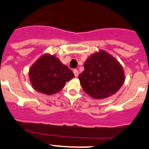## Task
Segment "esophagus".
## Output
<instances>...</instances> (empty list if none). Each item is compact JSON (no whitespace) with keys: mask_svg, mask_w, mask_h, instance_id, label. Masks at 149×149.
Segmentation results:
<instances>
[{"mask_svg":"<svg viewBox=\"0 0 149 149\" xmlns=\"http://www.w3.org/2000/svg\"><path fill=\"white\" fill-rule=\"evenodd\" d=\"M73 73H74L75 76H76V77H77V76H79V70L76 69H75L74 70H73Z\"/></svg>","mask_w":149,"mask_h":149,"instance_id":"esophagus-1","label":"esophagus"}]
</instances>
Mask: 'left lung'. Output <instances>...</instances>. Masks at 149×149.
<instances>
[{
	"instance_id": "8db88e82",
	"label": "left lung",
	"mask_w": 149,
	"mask_h": 149,
	"mask_svg": "<svg viewBox=\"0 0 149 149\" xmlns=\"http://www.w3.org/2000/svg\"><path fill=\"white\" fill-rule=\"evenodd\" d=\"M84 68L79 76L80 84L84 92L94 99H104L114 94L124 83L122 65L104 50L90 56Z\"/></svg>"
}]
</instances>
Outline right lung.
Instances as JSON below:
<instances>
[{"instance_id":"obj_1","label":"right lung","mask_w":149,"mask_h":149,"mask_svg":"<svg viewBox=\"0 0 149 149\" xmlns=\"http://www.w3.org/2000/svg\"><path fill=\"white\" fill-rule=\"evenodd\" d=\"M29 76L35 90L52 95L59 92L66 81L74 78V74L56 56L45 54L30 68Z\"/></svg>"}]
</instances>
